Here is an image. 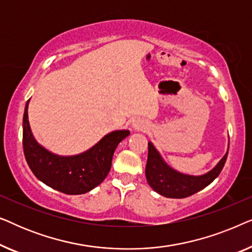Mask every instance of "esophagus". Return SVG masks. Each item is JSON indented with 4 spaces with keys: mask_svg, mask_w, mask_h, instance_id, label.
Here are the masks:
<instances>
[{
    "mask_svg": "<svg viewBox=\"0 0 252 252\" xmlns=\"http://www.w3.org/2000/svg\"><path fill=\"white\" fill-rule=\"evenodd\" d=\"M133 128L136 130H142L146 128V124H144L143 120L141 119H136L133 122Z\"/></svg>",
    "mask_w": 252,
    "mask_h": 252,
    "instance_id": "1",
    "label": "esophagus"
}]
</instances>
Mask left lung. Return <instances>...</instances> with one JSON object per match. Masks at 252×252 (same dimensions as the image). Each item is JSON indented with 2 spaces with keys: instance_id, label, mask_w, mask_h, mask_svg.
Wrapping results in <instances>:
<instances>
[{
  "instance_id": "obj_1",
  "label": "left lung",
  "mask_w": 252,
  "mask_h": 252,
  "mask_svg": "<svg viewBox=\"0 0 252 252\" xmlns=\"http://www.w3.org/2000/svg\"><path fill=\"white\" fill-rule=\"evenodd\" d=\"M227 155L222 157L218 165L209 173L199 177L186 175L171 168L161 159L160 155L155 149L153 143H148V160L146 177L148 184L158 194L168 198H185L202 190L220 174L226 163Z\"/></svg>"
}]
</instances>
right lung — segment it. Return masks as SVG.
I'll list each match as a JSON object with an SVG mask.
<instances>
[{
	"label": "right lung",
	"mask_w": 252,
	"mask_h": 252,
	"mask_svg": "<svg viewBox=\"0 0 252 252\" xmlns=\"http://www.w3.org/2000/svg\"><path fill=\"white\" fill-rule=\"evenodd\" d=\"M29 101L23 118V148L34 175L43 184L67 195L85 194L102 184L111 168L117 146L129 135V130H115L77 156H58L41 147L33 137L27 116Z\"/></svg>",
	"instance_id": "add662e5"
}]
</instances>
